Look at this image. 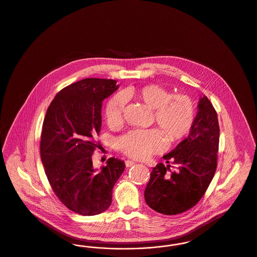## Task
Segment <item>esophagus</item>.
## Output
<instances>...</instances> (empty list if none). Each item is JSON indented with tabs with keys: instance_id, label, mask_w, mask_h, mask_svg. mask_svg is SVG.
I'll return each instance as SVG.
<instances>
[{
	"instance_id": "obj_1",
	"label": "esophagus",
	"mask_w": 257,
	"mask_h": 257,
	"mask_svg": "<svg viewBox=\"0 0 257 257\" xmlns=\"http://www.w3.org/2000/svg\"><path fill=\"white\" fill-rule=\"evenodd\" d=\"M135 163L134 161H130V160H127V161H125V166H126V168H130V167H132V166H134Z\"/></svg>"
}]
</instances>
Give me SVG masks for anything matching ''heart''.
<instances>
[{"label": "heart", "mask_w": 257, "mask_h": 257, "mask_svg": "<svg viewBox=\"0 0 257 257\" xmlns=\"http://www.w3.org/2000/svg\"><path fill=\"white\" fill-rule=\"evenodd\" d=\"M125 94L154 110V120L171 144L181 141L191 131L195 121V106L188 95H172L171 91L157 85L133 87ZM123 109L122 95L116 94L108 101L105 119L110 128L121 125ZM161 134L158 129L130 131L117 140V148L130 158L147 159L163 150L165 141Z\"/></svg>", "instance_id": "b5f03b06"}]
</instances>
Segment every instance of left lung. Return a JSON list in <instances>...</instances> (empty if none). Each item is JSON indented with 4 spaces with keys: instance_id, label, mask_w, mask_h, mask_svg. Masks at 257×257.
<instances>
[{
    "instance_id": "8db88e82",
    "label": "left lung",
    "mask_w": 257,
    "mask_h": 257,
    "mask_svg": "<svg viewBox=\"0 0 257 257\" xmlns=\"http://www.w3.org/2000/svg\"><path fill=\"white\" fill-rule=\"evenodd\" d=\"M197 107L190 134L163 157L167 166L160 163L153 168L145 191L147 205L164 215H176L194 207L216 172L220 141L217 111L206 96L200 97Z\"/></svg>"
}]
</instances>
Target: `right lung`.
I'll list each match as a JSON object with an SVG mask.
<instances>
[{
	"label": "right lung",
	"mask_w": 257,
	"mask_h": 257,
	"mask_svg": "<svg viewBox=\"0 0 257 257\" xmlns=\"http://www.w3.org/2000/svg\"><path fill=\"white\" fill-rule=\"evenodd\" d=\"M117 87L111 79L76 82L58 92L44 117L40 157L45 174L62 204L83 216L109 208L112 188L125 169L123 161L111 157L97 170L91 159L100 146L102 102Z\"/></svg>",
	"instance_id": "obj_1"
}]
</instances>
